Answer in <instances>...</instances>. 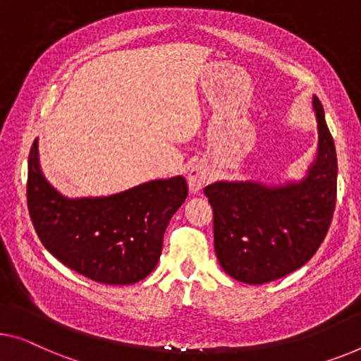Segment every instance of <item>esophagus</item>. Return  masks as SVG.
Masks as SVG:
<instances>
[{"mask_svg":"<svg viewBox=\"0 0 361 361\" xmlns=\"http://www.w3.org/2000/svg\"><path fill=\"white\" fill-rule=\"evenodd\" d=\"M212 178L211 169H209L207 164L199 162L192 165L190 171H188V186H190L191 195H199L202 191V188L207 185Z\"/></svg>","mask_w":361,"mask_h":361,"instance_id":"1","label":"esophagus"}]
</instances>
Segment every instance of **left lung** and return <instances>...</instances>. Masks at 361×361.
<instances>
[{
    "label": "left lung",
    "mask_w": 361,
    "mask_h": 361,
    "mask_svg": "<svg viewBox=\"0 0 361 361\" xmlns=\"http://www.w3.org/2000/svg\"><path fill=\"white\" fill-rule=\"evenodd\" d=\"M314 160L298 180H220L204 188L214 211V248L235 281L261 285L306 264L329 230L337 195V155L318 97Z\"/></svg>",
    "instance_id": "obj_1"
}]
</instances>
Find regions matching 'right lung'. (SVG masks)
I'll return each mask as SVG.
<instances>
[{
  "label": "right lung",
  "mask_w": 361,
  "mask_h": 361,
  "mask_svg": "<svg viewBox=\"0 0 361 361\" xmlns=\"http://www.w3.org/2000/svg\"><path fill=\"white\" fill-rule=\"evenodd\" d=\"M186 196V180L178 175L109 196L68 197L43 175L39 139L30 149L27 206L35 232L58 261L95 282L131 285L146 279Z\"/></svg>",
  "instance_id": "add662e5"
}]
</instances>
